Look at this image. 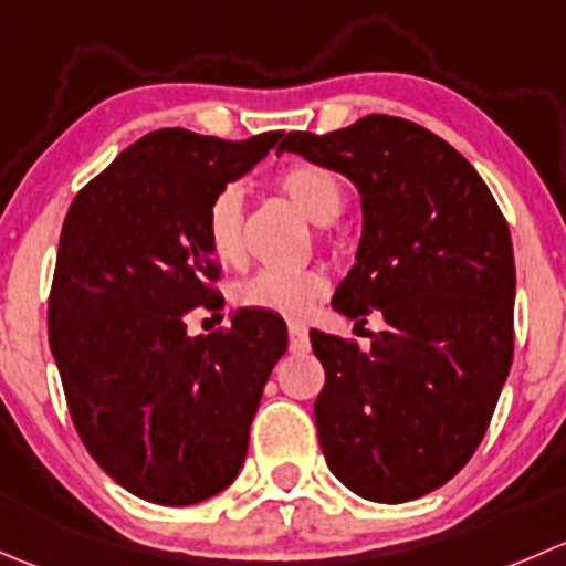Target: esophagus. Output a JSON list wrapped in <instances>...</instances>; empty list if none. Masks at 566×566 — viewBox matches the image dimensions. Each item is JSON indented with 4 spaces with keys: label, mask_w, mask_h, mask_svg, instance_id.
<instances>
[{
    "label": "esophagus",
    "mask_w": 566,
    "mask_h": 566,
    "mask_svg": "<svg viewBox=\"0 0 566 566\" xmlns=\"http://www.w3.org/2000/svg\"><path fill=\"white\" fill-rule=\"evenodd\" d=\"M289 348L294 354H305L311 348V337H307V326L302 322H289Z\"/></svg>",
    "instance_id": "obj_1"
}]
</instances>
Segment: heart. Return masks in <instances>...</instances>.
<instances>
[{"mask_svg":"<svg viewBox=\"0 0 566 566\" xmlns=\"http://www.w3.org/2000/svg\"><path fill=\"white\" fill-rule=\"evenodd\" d=\"M275 190L289 198L305 218L326 226L343 212L348 193L343 179L332 168L318 163H294L275 177ZM244 203L240 188L226 185L209 198L203 209V237L209 250L223 264H240ZM326 294V275L316 266L302 270H277L264 266L234 285V302L250 311L277 313V316H302L307 307Z\"/></svg>","mask_w":566,"mask_h":566,"instance_id":"obj_1","label":"heart"}]
</instances>
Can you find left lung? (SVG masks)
I'll use <instances>...</instances> for the list:
<instances>
[{
  "label": "left lung",
  "mask_w": 566,
  "mask_h": 566,
  "mask_svg": "<svg viewBox=\"0 0 566 566\" xmlns=\"http://www.w3.org/2000/svg\"><path fill=\"white\" fill-rule=\"evenodd\" d=\"M340 171L363 196L357 264L332 307L368 324L370 352L313 329L326 384L318 441L357 496L400 504L436 491L480 447L515 348V259L496 198L444 138L400 116L289 133L277 153Z\"/></svg>",
  "instance_id": "left-lung-1"
}]
</instances>
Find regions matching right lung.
<instances>
[{
    "label": "right lung",
    "instance_id": "obj_1",
    "mask_svg": "<svg viewBox=\"0 0 566 566\" xmlns=\"http://www.w3.org/2000/svg\"><path fill=\"white\" fill-rule=\"evenodd\" d=\"M281 136L155 130L86 182L62 223L49 343L70 417L111 480L153 504H198L234 482L289 346L283 318L266 311L198 337L185 324L198 305L223 307L203 237L209 198Z\"/></svg>",
    "mask_w": 566,
    "mask_h": 566
}]
</instances>
